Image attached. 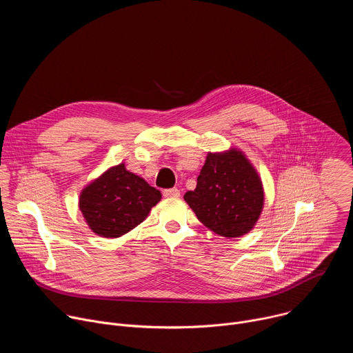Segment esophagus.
<instances>
[{
    "instance_id": "obj_1",
    "label": "esophagus",
    "mask_w": 353,
    "mask_h": 353,
    "mask_svg": "<svg viewBox=\"0 0 353 353\" xmlns=\"http://www.w3.org/2000/svg\"><path fill=\"white\" fill-rule=\"evenodd\" d=\"M163 196H166V198H177V196H180V190L179 188L163 190Z\"/></svg>"
}]
</instances>
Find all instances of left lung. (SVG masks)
Returning <instances> with one entry per match:
<instances>
[{"label": "left lung", "mask_w": 353, "mask_h": 353, "mask_svg": "<svg viewBox=\"0 0 353 353\" xmlns=\"http://www.w3.org/2000/svg\"><path fill=\"white\" fill-rule=\"evenodd\" d=\"M198 221L223 237H240L253 229L264 208L261 177L237 148L208 152L194 191L184 194Z\"/></svg>", "instance_id": "obj_1"}]
</instances>
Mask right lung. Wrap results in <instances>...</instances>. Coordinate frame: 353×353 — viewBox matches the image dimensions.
Wrapping results in <instances>:
<instances>
[{
    "label": "right lung",
    "instance_id": "1",
    "mask_svg": "<svg viewBox=\"0 0 353 353\" xmlns=\"http://www.w3.org/2000/svg\"><path fill=\"white\" fill-rule=\"evenodd\" d=\"M161 198L159 190L120 163L82 188L79 210L93 233L116 239L142 223Z\"/></svg>",
    "mask_w": 353,
    "mask_h": 353
}]
</instances>
